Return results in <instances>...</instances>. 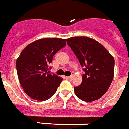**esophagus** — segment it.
<instances>
[{"label":"esophagus","mask_w":129,"mask_h":129,"mask_svg":"<svg viewBox=\"0 0 129 129\" xmlns=\"http://www.w3.org/2000/svg\"><path fill=\"white\" fill-rule=\"evenodd\" d=\"M66 79H67L69 81H72V79H73V77L72 76H70V77H65Z\"/></svg>","instance_id":"obj_1"}]
</instances>
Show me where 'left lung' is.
<instances>
[{
  "label": "left lung",
  "instance_id": "obj_1",
  "mask_svg": "<svg viewBox=\"0 0 129 129\" xmlns=\"http://www.w3.org/2000/svg\"><path fill=\"white\" fill-rule=\"evenodd\" d=\"M67 44L84 72L81 84L74 87L75 94L84 101L99 99L113 81L115 60L103 45L88 37H71Z\"/></svg>",
  "mask_w": 129,
  "mask_h": 129
}]
</instances>
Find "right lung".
I'll list each match as a JSON object with an SVG mask.
<instances>
[{
	"mask_svg": "<svg viewBox=\"0 0 129 129\" xmlns=\"http://www.w3.org/2000/svg\"><path fill=\"white\" fill-rule=\"evenodd\" d=\"M66 41L56 38L37 40L28 45L16 60L20 84L33 99L46 101L56 92L63 79L49 73V65L54 54L65 47Z\"/></svg>",
	"mask_w": 129,
	"mask_h": 129,
	"instance_id": "1",
	"label": "right lung"
}]
</instances>
